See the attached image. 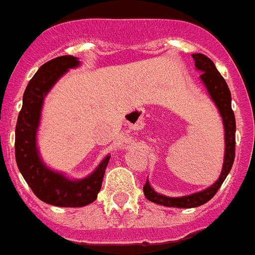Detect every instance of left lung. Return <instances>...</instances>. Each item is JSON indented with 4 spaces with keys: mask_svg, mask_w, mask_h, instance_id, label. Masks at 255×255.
Segmentation results:
<instances>
[{
    "mask_svg": "<svg viewBox=\"0 0 255 255\" xmlns=\"http://www.w3.org/2000/svg\"><path fill=\"white\" fill-rule=\"evenodd\" d=\"M192 59L195 61L196 70H199L200 81L206 86L207 92L215 106L219 110L221 119H223V126H224V162H223V169L217 178V181L214 185L208 186L202 191L194 192L190 195L185 196H166L162 194H158L154 191V188L150 186L149 181L146 179V183L144 185V195L148 200L160 204L165 207H173V208H194V207L203 206L204 203L211 200L217 192V190L223 185L227 175L229 174L233 161H235V150H236V119L235 113L232 110V97L231 90L228 85L225 82L219 70L216 69L212 60L208 59L203 53H194Z\"/></svg>",
    "mask_w": 255,
    "mask_h": 255,
    "instance_id": "8db88e82",
    "label": "left lung"
}]
</instances>
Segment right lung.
<instances>
[{
  "label": "right lung",
  "mask_w": 255,
  "mask_h": 255,
  "mask_svg": "<svg viewBox=\"0 0 255 255\" xmlns=\"http://www.w3.org/2000/svg\"><path fill=\"white\" fill-rule=\"evenodd\" d=\"M80 65V60L74 56H60L41 65L24 90L16 121L15 160L20 174L39 199L56 207L74 208L94 202L111 157L107 154L88 177L72 179L47 166L39 153L38 129L44 98L68 70Z\"/></svg>",
  "instance_id": "1"
}]
</instances>
